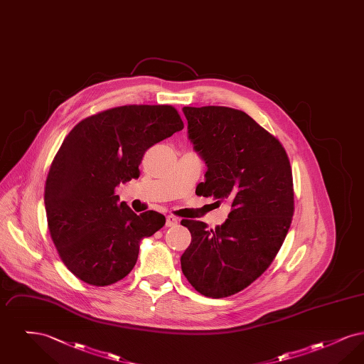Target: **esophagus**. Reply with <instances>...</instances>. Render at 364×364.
<instances>
[{
	"label": "esophagus",
	"instance_id": "obj_1",
	"mask_svg": "<svg viewBox=\"0 0 364 364\" xmlns=\"http://www.w3.org/2000/svg\"><path fill=\"white\" fill-rule=\"evenodd\" d=\"M178 224V218L174 215H168L166 217V226H174Z\"/></svg>",
	"mask_w": 364,
	"mask_h": 364
}]
</instances>
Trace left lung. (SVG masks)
Segmentation results:
<instances>
[{
  "label": "left lung",
  "instance_id": "left-lung-1",
  "mask_svg": "<svg viewBox=\"0 0 364 364\" xmlns=\"http://www.w3.org/2000/svg\"><path fill=\"white\" fill-rule=\"evenodd\" d=\"M183 112L193 150L208 166L196 193L229 202L230 213L215 230L181 221L192 237L181 270L199 294L220 299L247 288L276 258L294 215L292 169L278 139L242 110Z\"/></svg>",
  "mask_w": 364,
  "mask_h": 364
}]
</instances>
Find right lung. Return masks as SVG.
<instances>
[{"instance_id": "obj_1", "label": "right lung", "mask_w": 364, "mask_h": 364, "mask_svg": "<svg viewBox=\"0 0 364 364\" xmlns=\"http://www.w3.org/2000/svg\"><path fill=\"white\" fill-rule=\"evenodd\" d=\"M184 128L169 105H128L73 127L53 159L45 208L64 264L90 285L106 287L134 269L139 245L165 225L156 211L135 214L114 193L138 178L144 151Z\"/></svg>"}]
</instances>
